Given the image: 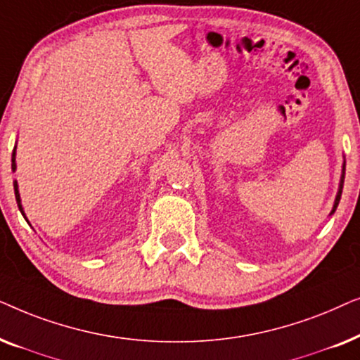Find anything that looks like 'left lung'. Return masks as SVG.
Listing matches in <instances>:
<instances>
[{
    "instance_id": "8db88e82",
    "label": "left lung",
    "mask_w": 360,
    "mask_h": 360,
    "mask_svg": "<svg viewBox=\"0 0 360 360\" xmlns=\"http://www.w3.org/2000/svg\"><path fill=\"white\" fill-rule=\"evenodd\" d=\"M344 176H346V159L342 160V172H341V180H339V188H338V195H336V200H334V205H333V210L329 214H334V211H336L338 205H339V200H341V195H342V185H344Z\"/></svg>"
}]
</instances>
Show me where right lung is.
<instances>
[{
	"instance_id": "right-lung-1",
	"label": "right lung",
	"mask_w": 360,
	"mask_h": 360,
	"mask_svg": "<svg viewBox=\"0 0 360 360\" xmlns=\"http://www.w3.org/2000/svg\"><path fill=\"white\" fill-rule=\"evenodd\" d=\"M11 169H13V172L16 170V146H14V150H13V159H11ZM14 195H16V201H18V208H19V211H21L22 213V216H24V219L27 221V218H26V214H24V210H22V205H21V195H19V188H18V181L14 180Z\"/></svg>"
}]
</instances>
